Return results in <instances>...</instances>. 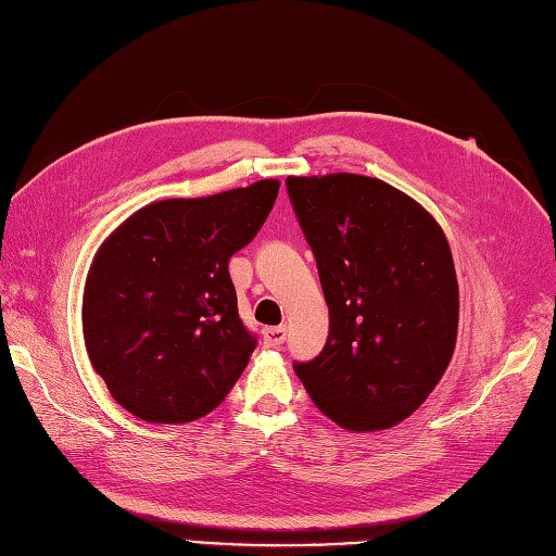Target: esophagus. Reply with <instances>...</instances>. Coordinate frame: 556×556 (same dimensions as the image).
Wrapping results in <instances>:
<instances>
[{
	"label": "esophagus",
	"instance_id": "34e87169",
	"mask_svg": "<svg viewBox=\"0 0 556 556\" xmlns=\"http://www.w3.org/2000/svg\"><path fill=\"white\" fill-rule=\"evenodd\" d=\"M286 333H288L286 326H268V328H264V343L270 345V348H276V345L286 341Z\"/></svg>",
	"mask_w": 556,
	"mask_h": 556
}]
</instances>
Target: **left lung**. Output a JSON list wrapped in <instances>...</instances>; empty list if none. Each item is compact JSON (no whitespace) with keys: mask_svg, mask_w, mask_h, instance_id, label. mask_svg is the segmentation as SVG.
Segmentation results:
<instances>
[{"mask_svg":"<svg viewBox=\"0 0 556 556\" xmlns=\"http://www.w3.org/2000/svg\"><path fill=\"white\" fill-rule=\"evenodd\" d=\"M328 304L321 355L294 365L314 405L348 432L403 422L444 377L458 280L441 225L377 177H288Z\"/></svg>","mask_w":556,"mask_h":556,"instance_id":"1","label":"left lung"}]
</instances>
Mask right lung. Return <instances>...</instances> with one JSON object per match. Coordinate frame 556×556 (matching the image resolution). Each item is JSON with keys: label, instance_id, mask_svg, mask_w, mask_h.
Wrapping results in <instances>:
<instances>
[{"label": "right lung", "instance_id": "obj_1", "mask_svg": "<svg viewBox=\"0 0 556 556\" xmlns=\"http://www.w3.org/2000/svg\"><path fill=\"white\" fill-rule=\"evenodd\" d=\"M278 179L134 211L98 247L84 288L90 365L124 410L185 425L215 410L256 341L237 314L228 262L254 240Z\"/></svg>", "mask_w": 556, "mask_h": 556}]
</instances>
